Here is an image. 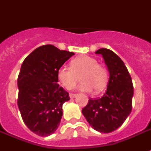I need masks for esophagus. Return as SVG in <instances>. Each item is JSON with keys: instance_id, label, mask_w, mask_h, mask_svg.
I'll use <instances>...</instances> for the list:
<instances>
[{"instance_id": "1", "label": "esophagus", "mask_w": 151, "mask_h": 151, "mask_svg": "<svg viewBox=\"0 0 151 151\" xmlns=\"http://www.w3.org/2000/svg\"><path fill=\"white\" fill-rule=\"evenodd\" d=\"M77 96H78L77 94H73V93H70V97L71 99H73V98H75Z\"/></svg>"}]
</instances>
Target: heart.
I'll list each match as a JSON object with an SVG mask.
<instances>
[{"label":"heart","instance_id":"heart-1","mask_svg":"<svg viewBox=\"0 0 151 151\" xmlns=\"http://www.w3.org/2000/svg\"><path fill=\"white\" fill-rule=\"evenodd\" d=\"M71 67L63 65L57 71V77L61 85L66 88H70L75 85L81 75V82L78 89L84 92H102L108 81L107 70L98 63L96 59L88 55H80L70 63Z\"/></svg>","mask_w":151,"mask_h":151}]
</instances>
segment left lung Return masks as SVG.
Wrapping results in <instances>:
<instances>
[{"instance_id":"8db88e82","label":"left lung","mask_w":151,"mask_h":151,"mask_svg":"<svg viewBox=\"0 0 151 151\" xmlns=\"http://www.w3.org/2000/svg\"><path fill=\"white\" fill-rule=\"evenodd\" d=\"M110 78L106 92L99 99H89L82 114L95 130L109 133L117 129L132 110L133 85L131 76L121 58L107 48H100Z\"/></svg>"}]
</instances>
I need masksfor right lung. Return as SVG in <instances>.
<instances>
[{
  "label": "right lung",
  "mask_w": 151,
  "mask_h": 151,
  "mask_svg": "<svg viewBox=\"0 0 151 151\" xmlns=\"http://www.w3.org/2000/svg\"><path fill=\"white\" fill-rule=\"evenodd\" d=\"M74 53L52 45L36 48L24 59L18 77V106L30 131L48 136L58 129L69 93L58 84L57 71Z\"/></svg>",
  "instance_id": "add662e5"
}]
</instances>
